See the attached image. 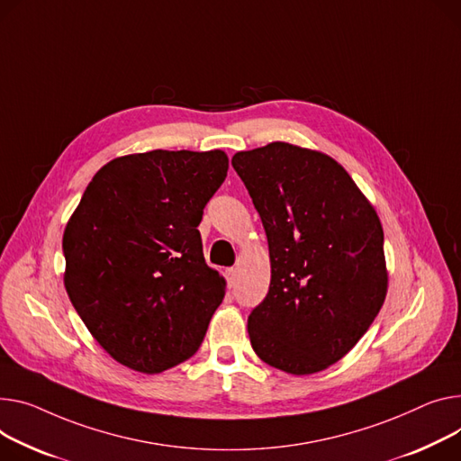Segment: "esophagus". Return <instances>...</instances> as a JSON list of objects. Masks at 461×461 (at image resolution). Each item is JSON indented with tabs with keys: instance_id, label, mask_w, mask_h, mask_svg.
I'll return each instance as SVG.
<instances>
[{
	"instance_id": "esophagus-1",
	"label": "esophagus",
	"mask_w": 461,
	"mask_h": 461,
	"mask_svg": "<svg viewBox=\"0 0 461 461\" xmlns=\"http://www.w3.org/2000/svg\"><path fill=\"white\" fill-rule=\"evenodd\" d=\"M226 280H228L230 285L235 284V280H237V268H228L226 270Z\"/></svg>"
}]
</instances>
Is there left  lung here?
I'll list each match as a JSON object with an SVG mask.
<instances>
[{"label": "left lung", "mask_w": 461, "mask_h": 461, "mask_svg": "<svg viewBox=\"0 0 461 461\" xmlns=\"http://www.w3.org/2000/svg\"><path fill=\"white\" fill-rule=\"evenodd\" d=\"M231 165L261 217L272 268L249 317L252 348L280 371L319 373L352 350L385 300L378 214L324 153L270 142Z\"/></svg>", "instance_id": "8db88e82"}]
</instances>
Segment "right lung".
Masks as SVG:
<instances>
[{
  "mask_svg": "<svg viewBox=\"0 0 461 461\" xmlns=\"http://www.w3.org/2000/svg\"><path fill=\"white\" fill-rule=\"evenodd\" d=\"M226 172L221 149L118 158L92 177L67 224L70 302L133 371L156 375L189 359L226 294L196 230Z\"/></svg>",
  "mask_w": 461,
  "mask_h": 461,
  "instance_id": "obj_1",
  "label": "right lung"
}]
</instances>
